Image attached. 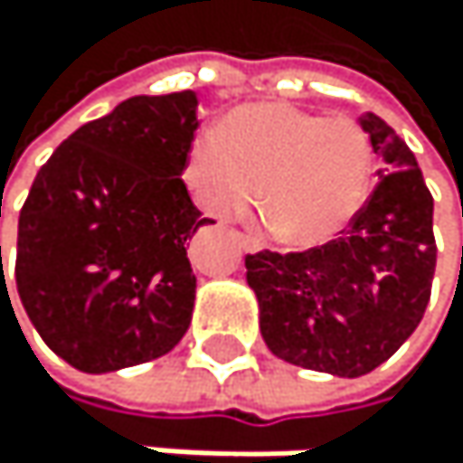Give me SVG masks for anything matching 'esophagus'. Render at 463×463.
<instances>
[{
    "label": "esophagus",
    "instance_id": "1",
    "mask_svg": "<svg viewBox=\"0 0 463 463\" xmlns=\"http://www.w3.org/2000/svg\"><path fill=\"white\" fill-rule=\"evenodd\" d=\"M239 241H241V247H244L247 252H258V250H263V241H260L258 236H250V233H239Z\"/></svg>",
    "mask_w": 463,
    "mask_h": 463
}]
</instances>
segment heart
Here are the masks:
<instances>
[{
	"label": "heart",
	"mask_w": 463,
	"mask_h": 463,
	"mask_svg": "<svg viewBox=\"0 0 463 463\" xmlns=\"http://www.w3.org/2000/svg\"><path fill=\"white\" fill-rule=\"evenodd\" d=\"M372 144L350 116H319L283 102L230 113L219 133L194 136L185 180L216 219L263 197V213L294 244H325L358 216L372 185Z\"/></svg>",
	"instance_id": "heart-1"
}]
</instances>
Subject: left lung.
<instances>
[{
  "label": "left lung",
  "mask_w": 463,
  "mask_h": 463,
  "mask_svg": "<svg viewBox=\"0 0 463 463\" xmlns=\"http://www.w3.org/2000/svg\"><path fill=\"white\" fill-rule=\"evenodd\" d=\"M361 128L383 166L342 236L244 258L266 347L339 378H361L400 350L422 322L436 272L433 197L414 152L375 113Z\"/></svg>",
  "instance_id": "obj_1"
}]
</instances>
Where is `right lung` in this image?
Returning a JSON list of instances; mask_svg holds the SVG:
<instances>
[{
  "instance_id": "1",
  "label": "right lung",
  "mask_w": 463,
  "mask_h": 463,
  "mask_svg": "<svg viewBox=\"0 0 463 463\" xmlns=\"http://www.w3.org/2000/svg\"><path fill=\"white\" fill-rule=\"evenodd\" d=\"M197 128L194 91L133 97L82 124L33 180L15 288L41 339L80 372L161 358L191 325L185 247L211 224L183 180Z\"/></svg>"
}]
</instances>
